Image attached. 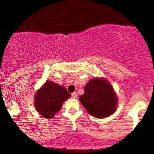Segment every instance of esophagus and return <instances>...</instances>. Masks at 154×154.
Here are the masks:
<instances>
[{
    "instance_id": "34e87169",
    "label": "esophagus",
    "mask_w": 154,
    "mask_h": 154,
    "mask_svg": "<svg viewBox=\"0 0 154 154\" xmlns=\"http://www.w3.org/2000/svg\"><path fill=\"white\" fill-rule=\"evenodd\" d=\"M72 98H76L77 97V93H76V92H74V93H72Z\"/></svg>"
}]
</instances>
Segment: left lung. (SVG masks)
<instances>
[{
	"label": "left lung",
	"mask_w": 154,
	"mask_h": 154,
	"mask_svg": "<svg viewBox=\"0 0 154 154\" xmlns=\"http://www.w3.org/2000/svg\"><path fill=\"white\" fill-rule=\"evenodd\" d=\"M84 90V94L79 97V100L91 115L101 119L114 114L118 99L114 88L106 79H91Z\"/></svg>",
	"instance_id": "obj_1"
}]
</instances>
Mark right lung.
<instances>
[{
    "label": "right lung",
    "instance_id": "add662e5",
    "mask_svg": "<svg viewBox=\"0 0 154 154\" xmlns=\"http://www.w3.org/2000/svg\"><path fill=\"white\" fill-rule=\"evenodd\" d=\"M70 96L63 86L47 81L35 94V109L43 117L51 119L59 112L63 102Z\"/></svg>",
    "mask_w": 154,
    "mask_h": 154
}]
</instances>
